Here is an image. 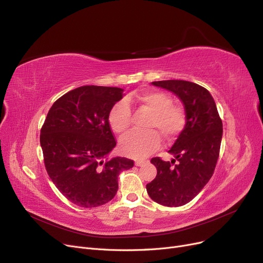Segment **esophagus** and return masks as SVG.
Wrapping results in <instances>:
<instances>
[{
  "mask_svg": "<svg viewBox=\"0 0 263 263\" xmlns=\"http://www.w3.org/2000/svg\"><path fill=\"white\" fill-rule=\"evenodd\" d=\"M147 162H148V161H147V160H145V159H139V160L135 161V166L141 167V166H143V164L147 163Z\"/></svg>",
  "mask_w": 263,
  "mask_h": 263,
  "instance_id": "obj_1",
  "label": "esophagus"
}]
</instances>
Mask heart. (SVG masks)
<instances>
[{
	"instance_id": "1",
	"label": "heart",
	"mask_w": 263,
	"mask_h": 263,
	"mask_svg": "<svg viewBox=\"0 0 263 263\" xmlns=\"http://www.w3.org/2000/svg\"><path fill=\"white\" fill-rule=\"evenodd\" d=\"M137 103L152 112L145 128L146 131H132L120 141L121 152L131 158H145L160 145L159 135L170 141L176 139L185 126L186 118L181 107L173 105L171 97L159 91H144L130 95L116 103L109 111L110 128L118 134L124 133L132 122L130 104ZM159 133L157 134L156 131Z\"/></svg>"
}]
</instances>
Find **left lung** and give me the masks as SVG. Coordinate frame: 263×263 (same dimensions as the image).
<instances>
[{
  "instance_id": "obj_1",
  "label": "left lung",
  "mask_w": 263,
  "mask_h": 263,
  "mask_svg": "<svg viewBox=\"0 0 263 263\" xmlns=\"http://www.w3.org/2000/svg\"><path fill=\"white\" fill-rule=\"evenodd\" d=\"M152 83L179 97L185 109L186 123L169 151L174 159L152 158L157 176L147 184L146 191L159 205L180 207L195 197L212 177L220 153L222 120L205 87L184 80Z\"/></svg>"
}]
</instances>
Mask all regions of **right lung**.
Returning <instances> with one entry per match:
<instances>
[{
	"label": "right lung",
	"instance_id": "1",
	"mask_svg": "<svg viewBox=\"0 0 263 263\" xmlns=\"http://www.w3.org/2000/svg\"><path fill=\"white\" fill-rule=\"evenodd\" d=\"M122 93L120 87H77L53 104L42 125L40 144L48 177L79 207L110 201L120 172L134 166L124 157L103 160L116 146L108 116Z\"/></svg>",
	"mask_w": 263,
	"mask_h": 263
}]
</instances>
